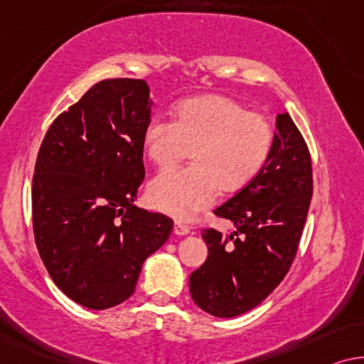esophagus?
Segmentation results:
<instances>
[{
	"instance_id": "esophagus-1",
	"label": "esophagus",
	"mask_w": 364,
	"mask_h": 364,
	"mask_svg": "<svg viewBox=\"0 0 364 364\" xmlns=\"http://www.w3.org/2000/svg\"><path fill=\"white\" fill-rule=\"evenodd\" d=\"M173 231H175V234H178V235H186V234L191 232V229H189L186 224L176 221L175 223V229H173Z\"/></svg>"
}]
</instances>
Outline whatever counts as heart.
Wrapping results in <instances>:
<instances>
[{"mask_svg": "<svg viewBox=\"0 0 364 364\" xmlns=\"http://www.w3.org/2000/svg\"><path fill=\"white\" fill-rule=\"evenodd\" d=\"M274 127L224 95L180 102L175 120L155 115L143 130V148L156 166L191 155V166L170 168L148 184V201L158 211L188 219L209 206L218 189L235 193L262 170L274 145Z\"/></svg>", "mask_w": 364, "mask_h": 364, "instance_id": "1", "label": "heart"}]
</instances>
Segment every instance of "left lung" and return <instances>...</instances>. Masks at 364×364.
<instances>
[{"label":"left lung","instance_id":"obj_1","mask_svg":"<svg viewBox=\"0 0 364 364\" xmlns=\"http://www.w3.org/2000/svg\"><path fill=\"white\" fill-rule=\"evenodd\" d=\"M311 193L309 146L285 112L277 115L272 150L259 175L214 209L237 229L228 235L213 228L203 231L209 254L189 277L194 304L231 318L267 299L294 262Z\"/></svg>","mask_w":364,"mask_h":364}]
</instances>
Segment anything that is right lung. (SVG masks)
Listing matches in <instances>:
<instances>
[{
	"instance_id": "obj_1",
	"label": "right lung",
	"mask_w": 364,
	"mask_h": 364,
	"mask_svg": "<svg viewBox=\"0 0 364 364\" xmlns=\"http://www.w3.org/2000/svg\"><path fill=\"white\" fill-rule=\"evenodd\" d=\"M146 82L105 79L53 122L33 176V229L54 284L105 310L135 291L141 265L170 237L173 219L133 201L145 180Z\"/></svg>"
}]
</instances>
